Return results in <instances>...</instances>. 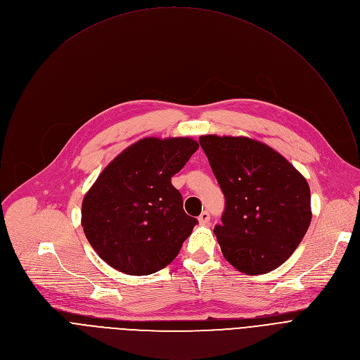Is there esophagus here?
<instances>
[{
    "label": "esophagus",
    "instance_id": "obj_1",
    "mask_svg": "<svg viewBox=\"0 0 360 360\" xmlns=\"http://www.w3.org/2000/svg\"><path fill=\"white\" fill-rule=\"evenodd\" d=\"M198 221H199L200 225H208L210 221H211V214H210L208 211H203V212L199 215Z\"/></svg>",
    "mask_w": 360,
    "mask_h": 360
}]
</instances>
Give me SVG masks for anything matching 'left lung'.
Segmentation results:
<instances>
[{"label":"left lung","mask_w":360,"mask_h":360,"mask_svg":"<svg viewBox=\"0 0 360 360\" xmlns=\"http://www.w3.org/2000/svg\"><path fill=\"white\" fill-rule=\"evenodd\" d=\"M225 196L214 232L225 259L248 275L266 274L295 252L311 225L306 179L272 148L249 138H199Z\"/></svg>","instance_id":"1"}]
</instances>
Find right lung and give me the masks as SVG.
I'll return each instance as SVG.
<instances>
[{
    "instance_id": "add662e5",
    "label": "right lung",
    "mask_w": 360,
    "mask_h": 360,
    "mask_svg": "<svg viewBox=\"0 0 360 360\" xmlns=\"http://www.w3.org/2000/svg\"><path fill=\"white\" fill-rule=\"evenodd\" d=\"M198 149L191 138H145L98 176L82 202V226L110 266L128 275L169 265L198 224L171 178Z\"/></svg>"
}]
</instances>
